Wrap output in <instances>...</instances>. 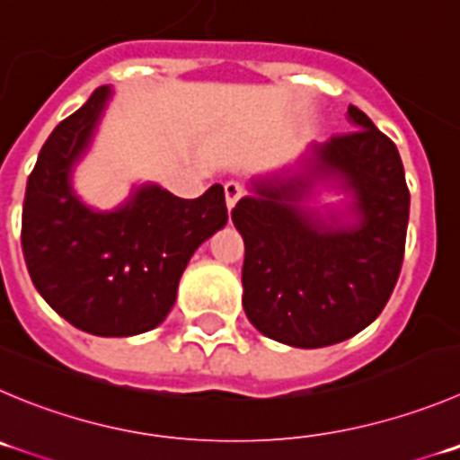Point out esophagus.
Instances as JSON below:
<instances>
[{"label":"esophagus","mask_w":460,"mask_h":460,"mask_svg":"<svg viewBox=\"0 0 460 460\" xmlns=\"http://www.w3.org/2000/svg\"><path fill=\"white\" fill-rule=\"evenodd\" d=\"M223 190H226V205H227V209H233L234 205L239 203V199H242V196H243V187L239 185V182L230 181V182H226V187H223Z\"/></svg>","instance_id":"esophagus-1"}]
</instances>
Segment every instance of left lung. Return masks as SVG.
I'll list each match as a JSON object with an SVG mask.
<instances>
[{
    "label": "left lung",
    "mask_w": 460,
    "mask_h": 460,
    "mask_svg": "<svg viewBox=\"0 0 460 460\" xmlns=\"http://www.w3.org/2000/svg\"><path fill=\"white\" fill-rule=\"evenodd\" d=\"M348 121L352 133L252 176L233 209L246 246L243 312L291 348H325L366 330L400 278L411 203L400 153L357 106ZM323 189L344 196L341 208L315 203Z\"/></svg>",
    "instance_id": "left-lung-1"
}]
</instances>
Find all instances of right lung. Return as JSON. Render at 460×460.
Masks as SVG:
<instances>
[{"mask_svg": "<svg viewBox=\"0 0 460 460\" xmlns=\"http://www.w3.org/2000/svg\"><path fill=\"white\" fill-rule=\"evenodd\" d=\"M112 87L102 85L60 121L26 182L22 251L38 293L78 330L135 336L160 325L176 303L191 255L227 223L226 194L194 200L139 182L112 209L87 205L74 172L90 151Z\"/></svg>", "mask_w": 460, "mask_h": 460, "instance_id": "add662e5", "label": "right lung"}]
</instances>
